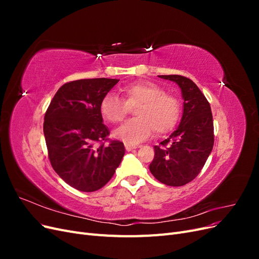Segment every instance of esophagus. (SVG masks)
Returning a JSON list of instances; mask_svg holds the SVG:
<instances>
[{"label": "esophagus", "mask_w": 259, "mask_h": 259, "mask_svg": "<svg viewBox=\"0 0 259 259\" xmlns=\"http://www.w3.org/2000/svg\"><path fill=\"white\" fill-rule=\"evenodd\" d=\"M137 147L135 145H131V144H125V149H126L127 151H132L134 150V149H136Z\"/></svg>", "instance_id": "34e87169"}]
</instances>
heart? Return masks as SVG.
<instances>
[{"instance_id":"heart-1","label":"heart","mask_w":259,"mask_h":259,"mask_svg":"<svg viewBox=\"0 0 259 259\" xmlns=\"http://www.w3.org/2000/svg\"><path fill=\"white\" fill-rule=\"evenodd\" d=\"M122 94L124 100L115 94H107L99 106L104 119L113 124L122 122L131 109L137 108L136 119L116 128L114 138L126 144H137L150 136L153 131L155 135H163L175 127L182 113L180 101L166 94L161 86L151 82H136L124 86Z\"/></svg>"}]
</instances>
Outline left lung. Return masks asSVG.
I'll return each mask as SVG.
<instances>
[{
    "instance_id": "1",
    "label": "left lung",
    "mask_w": 259,
    "mask_h": 259,
    "mask_svg": "<svg viewBox=\"0 0 259 259\" xmlns=\"http://www.w3.org/2000/svg\"><path fill=\"white\" fill-rule=\"evenodd\" d=\"M182 89L184 113L178 128L159 146L149 165L151 174L164 185L184 186L199 175L214 146L210 106L195 83L186 76L159 75Z\"/></svg>"
}]
</instances>
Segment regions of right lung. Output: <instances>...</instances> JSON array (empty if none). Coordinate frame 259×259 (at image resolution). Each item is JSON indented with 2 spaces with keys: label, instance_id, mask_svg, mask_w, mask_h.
<instances>
[{
  "label": "right lung",
  "instance_id": "add662e5",
  "mask_svg": "<svg viewBox=\"0 0 259 259\" xmlns=\"http://www.w3.org/2000/svg\"><path fill=\"white\" fill-rule=\"evenodd\" d=\"M116 79H83L64 84L45 112L43 131L50 162L59 177L76 190L103 188L120 165L125 148L109 140L99 106Z\"/></svg>",
  "mask_w": 259,
  "mask_h": 259
}]
</instances>
